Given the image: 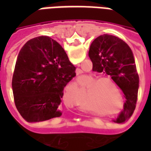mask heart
<instances>
[{
    "label": "heart",
    "instance_id": "1",
    "mask_svg": "<svg viewBox=\"0 0 151 151\" xmlns=\"http://www.w3.org/2000/svg\"><path fill=\"white\" fill-rule=\"evenodd\" d=\"M95 77H91L94 79ZM116 86L114 82L109 78H99L94 79L87 86L90 96L95 104L106 107H111L115 104L116 95L112 86Z\"/></svg>",
    "mask_w": 151,
    "mask_h": 151
}]
</instances>
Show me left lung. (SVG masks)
Masks as SVG:
<instances>
[{"label":"left lung","mask_w":151,"mask_h":151,"mask_svg":"<svg viewBox=\"0 0 151 151\" xmlns=\"http://www.w3.org/2000/svg\"><path fill=\"white\" fill-rule=\"evenodd\" d=\"M88 55L93 63V70L105 72L124 93L126 99L124 110L114 121L126 120L136 108L139 86V77L132 50L120 38L105 34L92 42Z\"/></svg>","instance_id":"left-lung-1"}]
</instances>
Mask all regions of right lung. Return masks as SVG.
<instances>
[{
    "mask_svg": "<svg viewBox=\"0 0 151 151\" xmlns=\"http://www.w3.org/2000/svg\"><path fill=\"white\" fill-rule=\"evenodd\" d=\"M65 50L48 36L31 39L22 47L12 80L15 106L28 122L62 115L64 88L76 75Z\"/></svg>",
    "mask_w": 151,
    "mask_h": 151,
    "instance_id": "add662e5",
    "label": "right lung"
}]
</instances>
